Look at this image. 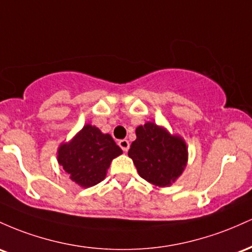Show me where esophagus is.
<instances>
[{"label": "esophagus", "mask_w": 252, "mask_h": 252, "mask_svg": "<svg viewBox=\"0 0 252 252\" xmlns=\"http://www.w3.org/2000/svg\"><path fill=\"white\" fill-rule=\"evenodd\" d=\"M119 146L123 149L124 152H127V151H128V149H129V141L126 140V139L119 140Z\"/></svg>", "instance_id": "obj_1"}]
</instances>
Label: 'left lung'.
<instances>
[{"instance_id": "8db88e82", "label": "left lung", "mask_w": 252, "mask_h": 252, "mask_svg": "<svg viewBox=\"0 0 252 252\" xmlns=\"http://www.w3.org/2000/svg\"><path fill=\"white\" fill-rule=\"evenodd\" d=\"M137 139L128 156L141 179L155 187H170L188 163V148L181 135L171 134L164 126L148 121L135 128Z\"/></svg>"}]
</instances>
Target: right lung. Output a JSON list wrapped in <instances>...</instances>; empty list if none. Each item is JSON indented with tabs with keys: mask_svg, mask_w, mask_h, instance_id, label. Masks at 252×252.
Wrapping results in <instances>:
<instances>
[{
	"mask_svg": "<svg viewBox=\"0 0 252 252\" xmlns=\"http://www.w3.org/2000/svg\"><path fill=\"white\" fill-rule=\"evenodd\" d=\"M121 154L111 134L87 124L71 140L59 145L57 160L72 182L89 188L104 180L111 162Z\"/></svg>",
	"mask_w": 252,
	"mask_h": 252,
	"instance_id": "1",
	"label": "right lung"
}]
</instances>
